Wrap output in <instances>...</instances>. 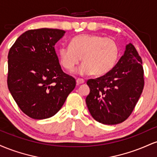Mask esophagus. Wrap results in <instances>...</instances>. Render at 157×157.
I'll return each instance as SVG.
<instances>
[{"instance_id": "esophagus-1", "label": "esophagus", "mask_w": 157, "mask_h": 157, "mask_svg": "<svg viewBox=\"0 0 157 157\" xmlns=\"http://www.w3.org/2000/svg\"><path fill=\"white\" fill-rule=\"evenodd\" d=\"M84 82H85V80H83V79H80V78L77 79V80H76V82H77V86H79V85H80V84L84 83Z\"/></svg>"}]
</instances>
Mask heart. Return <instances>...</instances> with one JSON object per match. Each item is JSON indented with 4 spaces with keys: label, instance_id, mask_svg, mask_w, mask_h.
<instances>
[{
    "label": "heart",
    "instance_id": "1",
    "mask_svg": "<svg viewBox=\"0 0 157 157\" xmlns=\"http://www.w3.org/2000/svg\"><path fill=\"white\" fill-rule=\"evenodd\" d=\"M119 52L117 43L113 38L84 34L73 37L70 46H61L58 53L60 63L66 70H72L82 58L83 64L77 72L102 76L115 66Z\"/></svg>",
    "mask_w": 157,
    "mask_h": 157
}]
</instances>
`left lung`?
I'll return each mask as SVG.
<instances>
[{
	"label": "left lung",
	"mask_w": 157,
	"mask_h": 157,
	"mask_svg": "<svg viewBox=\"0 0 157 157\" xmlns=\"http://www.w3.org/2000/svg\"><path fill=\"white\" fill-rule=\"evenodd\" d=\"M86 102L93 118L105 125L127 120L137 103L145 84L142 58L131 44L112 69L87 81Z\"/></svg>",
	"instance_id": "left-lung-1"
}]
</instances>
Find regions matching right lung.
<instances>
[{
    "label": "right lung",
    "instance_id": "obj_1",
    "mask_svg": "<svg viewBox=\"0 0 157 157\" xmlns=\"http://www.w3.org/2000/svg\"><path fill=\"white\" fill-rule=\"evenodd\" d=\"M65 31L43 28L25 32L8 54L7 85L25 114L35 120L54 116L76 86L63 72L55 45Z\"/></svg>",
    "mask_w": 157,
    "mask_h": 157
}]
</instances>
